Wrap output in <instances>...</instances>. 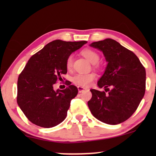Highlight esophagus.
<instances>
[{"label":"esophagus","instance_id":"1","mask_svg":"<svg viewBox=\"0 0 156 156\" xmlns=\"http://www.w3.org/2000/svg\"><path fill=\"white\" fill-rule=\"evenodd\" d=\"M77 88H78L79 92H80V93L83 92V91H84L87 90V88H84V87H80V86H79V87H77Z\"/></svg>","mask_w":156,"mask_h":156}]
</instances>
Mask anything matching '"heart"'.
I'll return each mask as SVG.
<instances>
[{"instance_id": "heart-1", "label": "heart", "mask_w": 156, "mask_h": 156, "mask_svg": "<svg viewBox=\"0 0 156 156\" xmlns=\"http://www.w3.org/2000/svg\"><path fill=\"white\" fill-rule=\"evenodd\" d=\"M82 54L91 63H97L99 60V55L97 52L91 49H85L82 51ZM73 64V56L69 55L66 59V67L70 69ZM96 75L93 72L89 73H78L72 77V82L78 86L87 87L90 85L94 79Z\"/></svg>"}]
</instances>
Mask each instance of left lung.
I'll return each instance as SVG.
<instances>
[{
	"label": "left lung",
	"instance_id": "obj_1",
	"mask_svg": "<svg viewBox=\"0 0 156 156\" xmlns=\"http://www.w3.org/2000/svg\"><path fill=\"white\" fill-rule=\"evenodd\" d=\"M91 47L103 52L107 67L98 82L105 91L90 89L89 110L98 120L111 125L123 123L137 109L146 91V69L138 57L116 40L107 38Z\"/></svg>",
	"mask_w": 156,
	"mask_h": 156
}]
</instances>
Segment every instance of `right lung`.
I'll return each instance as SVG.
<instances>
[{
    "label": "right lung",
    "instance_id": "add662e5",
    "mask_svg": "<svg viewBox=\"0 0 156 156\" xmlns=\"http://www.w3.org/2000/svg\"><path fill=\"white\" fill-rule=\"evenodd\" d=\"M87 42L56 40L29 59L18 79L17 102L30 122L52 128L65 120L78 89L67 80L65 89L55 91L53 87L67 74V57Z\"/></svg>",
    "mask_w": 156,
    "mask_h": 156
}]
</instances>
